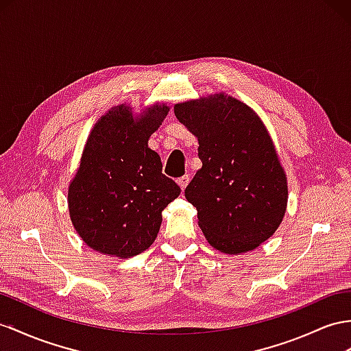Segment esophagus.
Listing matches in <instances>:
<instances>
[{
  "label": "esophagus",
  "instance_id": "esophagus-1",
  "mask_svg": "<svg viewBox=\"0 0 351 351\" xmlns=\"http://www.w3.org/2000/svg\"><path fill=\"white\" fill-rule=\"evenodd\" d=\"M188 182H190V176H188V175H185V176H182V178H179V179H178V184H179V186H181V190H182V191H184L185 188H186Z\"/></svg>",
  "mask_w": 351,
  "mask_h": 351
}]
</instances>
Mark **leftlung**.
Here are the masks:
<instances>
[{
  "label": "left lung",
  "mask_w": 351,
  "mask_h": 351,
  "mask_svg": "<svg viewBox=\"0 0 351 351\" xmlns=\"http://www.w3.org/2000/svg\"><path fill=\"white\" fill-rule=\"evenodd\" d=\"M199 139L202 169L185 188L209 243L241 254L280 226L287 185L271 138L259 117L234 97L217 95L175 106Z\"/></svg>",
  "instance_id": "left-lung-1"
}]
</instances>
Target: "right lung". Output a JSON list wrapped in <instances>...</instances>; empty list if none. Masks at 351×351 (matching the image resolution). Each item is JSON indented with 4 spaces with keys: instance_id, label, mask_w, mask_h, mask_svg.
<instances>
[{
    "instance_id": "add662e5",
    "label": "right lung",
    "mask_w": 351,
    "mask_h": 351,
    "mask_svg": "<svg viewBox=\"0 0 351 351\" xmlns=\"http://www.w3.org/2000/svg\"><path fill=\"white\" fill-rule=\"evenodd\" d=\"M129 110L114 108L96 123L68 193L71 221L84 243L119 258L152 245L161 210L181 193L161 173L157 152L148 148L169 108L156 105L139 120Z\"/></svg>"
}]
</instances>
